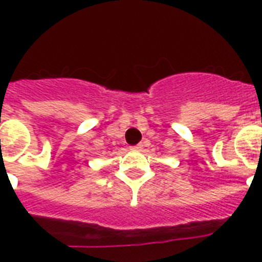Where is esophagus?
I'll list each match as a JSON object with an SVG mask.
<instances>
[{"instance_id": "obj_1", "label": "esophagus", "mask_w": 262, "mask_h": 262, "mask_svg": "<svg viewBox=\"0 0 262 262\" xmlns=\"http://www.w3.org/2000/svg\"><path fill=\"white\" fill-rule=\"evenodd\" d=\"M141 148H143V144H137L136 147H132V149H133V151H140Z\"/></svg>"}]
</instances>
